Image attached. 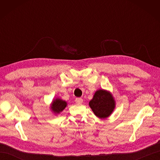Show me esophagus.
Listing matches in <instances>:
<instances>
[{"mask_svg": "<svg viewBox=\"0 0 160 160\" xmlns=\"http://www.w3.org/2000/svg\"><path fill=\"white\" fill-rule=\"evenodd\" d=\"M76 102L77 103V104H82V102H83V100L82 99V98H76Z\"/></svg>", "mask_w": 160, "mask_h": 160, "instance_id": "esophagus-1", "label": "esophagus"}]
</instances>
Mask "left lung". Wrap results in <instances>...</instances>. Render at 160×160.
<instances>
[{"instance_id": "left-lung-1", "label": "left lung", "mask_w": 160, "mask_h": 160, "mask_svg": "<svg viewBox=\"0 0 160 160\" xmlns=\"http://www.w3.org/2000/svg\"><path fill=\"white\" fill-rule=\"evenodd\" d=\"M89 104L97 117L104 119L108 118L113 111L115 102L109 91L99 89L96 91Z\"/></svg>"}]
</instances>
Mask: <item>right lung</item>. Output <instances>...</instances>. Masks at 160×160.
Returning <instances> with one entry per match:
<instances>
[{"mask_svg": "<svg viewBox=\"0 0 160 160\" xmlns=\"http://www.w3.org/2000/svg\"><path fill=\"white\" fill-rule=\"evenodd\" d=\"M67 105V104L65 101L61 100L60 98H56L51 104V109L54 113L57 115L59 114L60 112H62L65 108Z\"/></svg>", "mask_w": 160, "mask_h": 160, "instance_id": "add662e5", "label": "right lung"}]
</instances>
